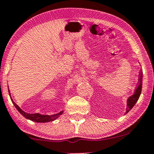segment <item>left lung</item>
Here are the masks:
<instances>
[{"mask_svg":"<svg viewBox=\"0 0 154 154\" xmlns=\"http://www.w3.org/2000/svg\"><path fill=\"white\" fill-rule=\"evenodd\" d=\"M142 80H143V72H140L139 75L138 85H137V88H136L135 92H134L133 95L129 97L128 100H127V111H126V113H125V114L131 110L132 107L135 106L136 102L137 101V100L139 99V97L141 93V91H142Z\"/></svg>","mask_w":154,"mask_h":154,"instance_id":"left-lung-1","label":"left lung"}]
</instances>
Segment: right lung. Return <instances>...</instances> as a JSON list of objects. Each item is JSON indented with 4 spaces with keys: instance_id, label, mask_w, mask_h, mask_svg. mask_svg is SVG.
I'll list each match as a JSON object with an SVG mask.
<instances>
[{
    "instance_id": "obj_1",
    "label": "right lung",
    "mask_w": 154,
    "mask_h": 154,
    "mask_svg": "<svg viewBox=\"0 0 154 154\" xmlns=\"http://www.w3.org/2000/svg\"><path fill=\"white\" fill-rule=\"evenodd\" d=\"M8 92H10L9 90H8ZM9 95L11 96V94H9ZM11 99L12 103L14 105L16 109L19 111V112L20 113L22 116H24L26 119L35 122H49L54 121V120H56L57 118H59L61 114H63V111H60L59 113H58V114H52V115H44V114H39V113H36V114H28V113L23 111L22 109H21V108L19 107L13 100H12V98H11Z\"/></svg>"
}]
</instances>
